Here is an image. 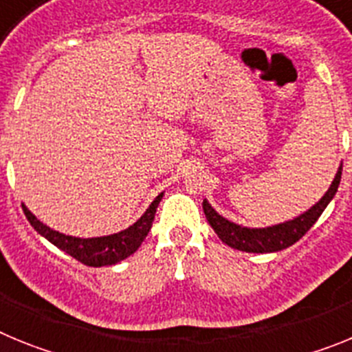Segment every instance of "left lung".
<instances>
[{
	"label": "left lung",
	"instance_id": "left-lung-1",
	"mask_svg": "<svg viewBox=\"0 0 352 352\" xmlns=\"http://www.w3.org/2000/svg\"><path fill=\"white\" fill-rule=\"evenodd\" d=\"M342 166L338 167L333 182L329 185L328 192L322 195L312 208L303 211L301 214L294 217L287 222L275 223L268 227H243L239 223L227 220L220 213L214 211V208L208 203V199L203 201V210L206 214L208 222L213 227V231L219 234L223 243L229 245L236 250L248 252V254H272V252H280L284 248L294 245L300 238L307 234L310 227L317 222L322 211L326 210L331 199L335 197L340 185Z\"/></svg>",
	"mask_w": 352,
	"mask_h": 352
}]
</instances>
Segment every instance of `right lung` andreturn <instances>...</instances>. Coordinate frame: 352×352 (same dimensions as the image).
I'll use <instances>...</instances> for the list:
<instances>
[{"label": "right lung", "instance_id": "1", "mask_svg": "<svg viewBox=\"0 0 352 352\" xmlns=\"http://www.w3.org/2000/svg\"><path fill=\"white\" fill-rule=\"evenodd\" d=\"M162 197H164V192L155 197L153 203L149 204L148 210L141 214V219L138 222H133L130 227H126V229L120 232H114V234L96 236V238H76V236L58 232L49 226H45L43 222H40L35 214L28 210L26 204H23V210L26 219L33 226V229L40 236L47 239V241H51L54 247H58L65 254L72 256L79 263L86 264V266L100 268V266L118 264L120 261L132 256L133 252L141 247V243L148 236L149 229L153 226L155 213H157V208L160 204Z\"/></svg>", "mask_w": 352, "mask_h": 352}]
</instances>
